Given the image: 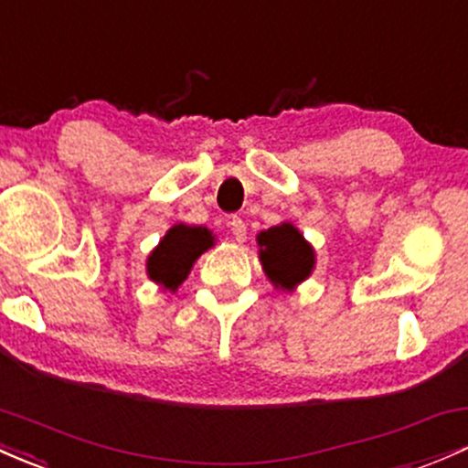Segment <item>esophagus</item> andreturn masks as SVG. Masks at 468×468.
Instances as JSON below:
<instances>
[{
  "mask_svg": "<svg viewBox=\"0 0 468 468\" xmlns=\"http://www.w3.org/2000/svg\"><path fill=\"white\" fill-rule=\"evenodd\" d=\"M229 229H230V233H233V238L238 239V242H244V239H246V224H244L242 218H230Z\"/></svg>",
  "mask_w": 468,
  "mask_h": 468,
  "instance_id": "1",
  "label": "esophagus"
}]
</instances>
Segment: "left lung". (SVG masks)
Segmentation results:
<instances>
[{
	"mask_svg": "<svg viewBox=\"0 0 468 468\" xmlns=\"http://www.w3.org/2000/svg\"><path fill=\"white\" fill-rule=\"evenodd\" d=\"M260 258L266 275L275 286L292 289L311 275L313 249L292 224H280L258 235Z\"/></svg>",
	"mask_w": 468,
	"mask_h": 468,
	"instance_id": "left-lung-1",
	"label": "left lung"
}]
</instances>
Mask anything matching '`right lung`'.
I'll use <instances>...</instances> for the list:
<instances>
[{
  "mask_svg": "<svg viewBox=\"0 0 468 468\" xmlns=\"http://www.w3.org/2000/svg\"><path fill=\"white\" fill-rule=\"evenodd\" d=\"M210 246L213 235L204 226H173L148 258V275L153 282L164 284V289L176 291L186 280L193 261Z\"/></svg>",
  "mask_w": 468,
  "mask_h": 468,
  "instance_id": "obj_1",
  "label": "right lung"
}]
</instances>
